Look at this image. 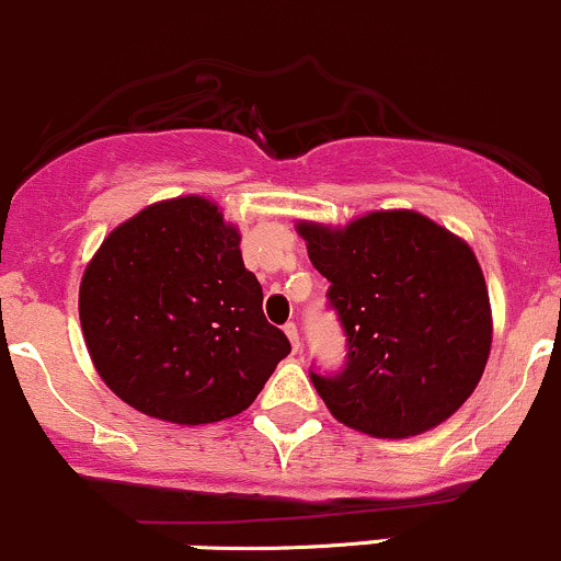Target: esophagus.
<instances>
[{
	"label": "esophagus",
	"instance_id": "1",
	"mask_svg": "<svg viewBox=\"0 0 561 561\" xmlns=\"http://www.w3.org/2000/svg\"><path fill=\"white\" fill-rule=\"evenodd\" d=\"M285 332H287V337H290L293 348H300V335H298V324H295V322H287V324H285Z\"/></svg>",
	"mask_w": 561,
	"mask_h": 561
}]
</instances>
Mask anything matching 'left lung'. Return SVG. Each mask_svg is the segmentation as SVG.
I'll return each instance as SVG.
<instances>
[{
  "instance_id": "1",
  "label": "left lung",
  "mask_w": 561,
  "mask_h": 561,
  "mask_svg": "<svg viewBox=\"0 0 561 561\" xmlns=\"http://www.w3.org/2000/svg\"><path fill=\"white\" fill-rule=\"evenodd\" d=\"M298 231L346 335L337 370H309L328 410L383 439L447 421L477 389L492 343L488 287L469 244L410 210Z\"/></svg>"
}]
</instances>
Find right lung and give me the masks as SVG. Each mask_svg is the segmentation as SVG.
<instances>
[{
	"mask_svg": "<svg viewBox=\"0 0 561 561\" xmlns=\"http://www.w3.org/2000/svg\"><path fill=\"white\" fill-rule=\"evenodd\" d=\"M79 319L108 389L183 426L248 410L290 354L237 229L202 196L159 202L111 231L84 271Z\"/></svg>",
	"mask_w": 561,
	"mask_h": 561,
	"instance_id": "right-lung-1",
	"label": "right lung"
}]
</instances>
